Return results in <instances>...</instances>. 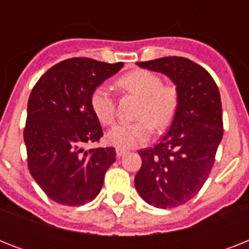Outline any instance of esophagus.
<instances>
[{
    "label": "esophagus",
    "mask_w": 249,
    "mask_h": 249,
    "mask_svg": "<svg viewBox=\"0 0 249 249\" xmlns=\"http://www.w3.org/2000/svg\"><path fill=\"white\" fill-rule=\"evenodd\" d=\"M126 154H128V150H125V148H117L116 150V155L119 156V158L126 155Z\"/></svg>",
    "instance_id": "1"
}]
</instances>
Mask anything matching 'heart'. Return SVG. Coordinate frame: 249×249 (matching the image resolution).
<instances>
[{"mask_svg": "<svg viewBox=\"0 0 249 249\" xmlns=\"http://www.w3.org/2000/svg\"><path fill=\"white\" fill-rule=\"evenodd\" d=\"M116 86L124 93L140 98L136 119L130 124H117L108 130L106 140L119 148H130L147 142L151 129L163 130L177 112L179 94L173 84H163L158 73L147 70H134L116 80ZM90 108L102 125H111L116 117V105L112 94L103 85L94 88L89 98Z\"/></svg>", "mask_w": 249, "mask_h": 249, "instance_id": "b5f03b06", "label": "heart"}]
</instances>
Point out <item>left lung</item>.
I'll use <instances>...</instances> for the list:
<instances>
[{"label": "left lung", "mask_w": 249, "mask_h": 249, "mask_svg": "<svg viewBox=\"0 0 249 249\" xmlns=\"http://www.w3.org/2000/svg\"><path fill=\"white\" fill-rule=\"evenodd\" d=\"M138 66L161 72L178 89L179 103L169 132L154 147L141 150L134 185L156 208L191 200L207 181L224 136L218 88L208 71L182 56H165Z\"/></svg>", "instance_id": "obj_1"}]
</instances>
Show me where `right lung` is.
<instances>
[{
	"label": "right lung",
	"mask_w": 249,
	"mask_h": 249,
	"mask_svg": "<svg viewBox=\"0 0 249 249\" xmlns=\"http://www.w3.org/2000/svg\"><path fill=\"white\" fill-rule=\"evenodd\" d=\"M123 66L71 58L53 66L33 86L23 133L27 163L42 191L59 204L79 207L93 200L116 160L113 147L85 150V144L103 137L90 94Z\"/></svg>",
	"instance_id": "add662e5"
}]
</instances>
